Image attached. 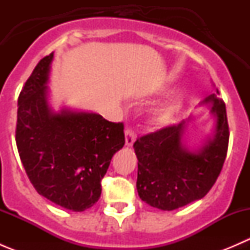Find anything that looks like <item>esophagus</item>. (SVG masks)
I'll use <instances>...</instances> for the list:
<instances>
[{
  "label": "esophagus",
  "instance_id": "obj_1",
  "mask_svg": "<svg viewBox=\"0 0 250 250\" xmlns=\"http://www.w3.org/2000/svg\"><path fill=\"white\" fill-rule=\"evenodd\" d=\"M125 145L132 146L134 144L135 139H137V134H135V130L133 128H127L125 129Z\"/></svg>",
  "mask_w": 250,
  "mask_h": 250
}]
</instances>
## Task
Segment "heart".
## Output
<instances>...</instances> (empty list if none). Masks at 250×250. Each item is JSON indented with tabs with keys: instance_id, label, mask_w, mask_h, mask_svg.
<instances>
[{
	"instance_id": "obj_1",
	"label": "heart",
	"mask_w": 250,
	"mask_h": 250,
	"mask_svg": "<svg viewBox=\"0 0 250 250\" xmlns=\"http://www.w3.org/2000/svg\"><path fill=\"white\" fill-rule=\"evenodd\" d=\"M175 109H176V103L175 102L168 103V104H166L165 106H162L160 110L157 111L158 118H167L168 116H169L170 113H172Z\"/></svg>"
}]
</instances>
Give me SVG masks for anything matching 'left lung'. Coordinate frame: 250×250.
I'll list each match as a JSON object with an SVG mask.
<instances>
[{"mask_svg":"<svg viewBox=\"0 0 250 250\" xmlns=\"http://www.w3.org/2000/svg\"><path fill=\"white\" fill-rule=\"evenodd\" d=\"M219 93V92H218ZM216 117L214 138L196 151L181 144L185 122L162 128L138 138L137 188L140 198L151 207L174 210L203 198L220 175L228 155L229 123L225 103L211 94Z\"/></svg>","mask_w":250,"mask_h":250,"instance_id":"8db88e82","label":"left lung"}]
</instances>
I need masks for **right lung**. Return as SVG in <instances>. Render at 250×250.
Listing matches in <instances>:
<instances>
[{"label": "right lung", "mask_w": 250, "mask_h": 250, "mask_svg": "<svg viewBox=\"0 0 250 250\" xmlns=\"http://www.w3.org/2000/svg\"><path fill=\"white\" fill-rule=\"evenodd\" d=\"M53 53L40 60L18 99L16 141L37 192L69 210L98 202L111 158L125 145V125L92 112H52L47 104Z\"/></svg>", "instance_id": "obj_1"}]
</instances>
